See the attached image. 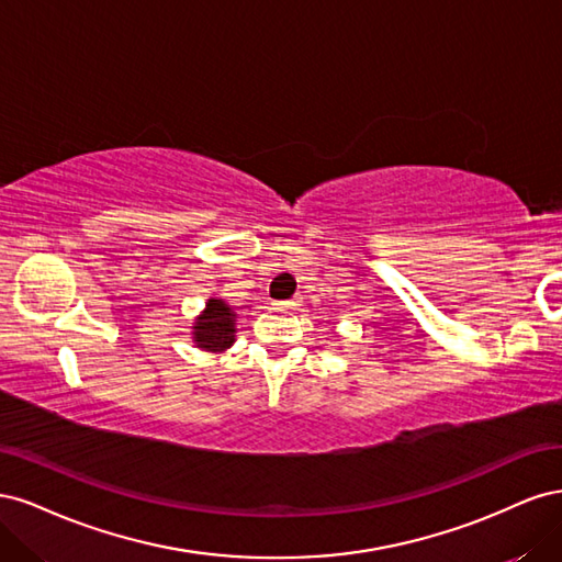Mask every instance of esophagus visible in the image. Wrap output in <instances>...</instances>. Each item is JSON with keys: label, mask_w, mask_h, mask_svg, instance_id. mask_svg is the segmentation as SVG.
Masks as SVG:
<instances>
[{"label": "esophagus", "mask_w": 562, "mask_h": 562, "mask_svg": "<svg viewBox=\"0 0 562 562\" xmlns=\"http://www.w3.org/2000/svg\"><path fill=\"white\" fill-rule=\"evenodd\" d=\"M297 302H277L274 310H288V307H295Z\"/></svg>", "instance_id": "34e87169"}]
</instances>
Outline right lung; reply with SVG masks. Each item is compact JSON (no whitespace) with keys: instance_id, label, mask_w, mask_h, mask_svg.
<instances>
[{"instance_id":"add662e5","label":"right lung","mask_w":562,"mask_h":562,"mask_svg":"<svg viewBox=\"0 0 562 562\" xmlns=\"http://www.w3.org/2000/svg\"><path fill=\"white\" fill-rule=\"evenodd\" d=\"M236 314L223 300H209L206 312L194 323V342L206 351H223L234 342Z\"/></svg>"}]
</instances>
